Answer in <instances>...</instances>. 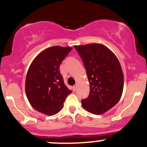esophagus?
<instances>
[{"mask_svg":"<svg viewBox=\"0 0 147 147\" xmlns=\"http://www.w3.org/2000/svg\"><path fill=\"white\" fill-rule=\"evenodd\" d=\"M72 89H73V91H75L77 90V86H74L72 87Z\"/></svg>","mask_w":147,"mask_h":147,"instance_id":"1","label":"esophagus"}]
</instances>
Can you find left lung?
<instances>
[{"label": "left lung", "instance_id": "1", "mask_svg": "<svg viewBox=\"0 0 147 147\" xmlns=\"http://www.w3.org/2000/svg\"><path fill=\"white\" fill-rule=\"evenodd\" d=\"M75 48L83 61L90 84V93L82 100V106L91 113H104L115 106L122 96L124 75L120 63L104 45L90 43Z\"/></svg>", "mask_w": 147, "mask_h": 147}]
</instances>
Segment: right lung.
Masks as SVG:
<instances>
[{"mask_svg": "<svg viewBox=\"0 0 147 147\" xmlns=\"http://www.w3.org/2000/svg\"><path fill=\"white\" fill-rule=\"evenodd\" d=\"M72 49L58 45L48 48L32 62L25 79V92L31 106L38 112L57 114L71 93L64 84L59 66Z\"/></svg>", "mask_w": 147, "mask_h": 147, "instance_id": "obj_1", "label": "right lung"}]
</instances>
